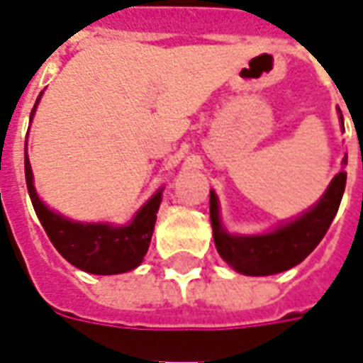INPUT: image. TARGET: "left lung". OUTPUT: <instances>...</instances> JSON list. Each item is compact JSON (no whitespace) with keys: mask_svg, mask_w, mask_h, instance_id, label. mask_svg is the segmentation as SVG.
<instances>
[{"mask_svg":"<svg viewBox=\"0 0 363 363\" xmlns=\"http://www.w3.org/2000/svg\"><path fill=\"white\" fill-rule=\"evenodd\" d=\"M344 186L346 171H340L315 208L272 233L252 237L229 235L221 228L218 198L210 192V220L216 249L229 267L247 276H270L296 267L311 255L328 231L342 200Z\"/></svg>","mask_w":363,"mask_h":363,"instance_id":"obj_1","label":"left lung"}]
</instances>
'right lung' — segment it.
Returning a JSON list of instances; mask_svg holds the SVG:
<instances>
[{"mask_svg":"<svg viewBox=\"0 0 363 363\" xmlns=\"http://www.w3.org/2000/svg\"><path fill=\"white\" fill-rule=\"evenodd\" d=\"M33 112H30V118H33ZM25 179H27L28 196L46 235L67 262H72L79 270L89 274H103V276L104 274H122L140 267L150 247L151 235H153L157 210L161 204V190L150 198V202L143 204L130 225L112 228L104 223L69 221L48 210L40 202V198L36 196V190L33 186V171H30V163L27 157H25Z\"/></svg>","mask_w":363,"mask_h":363,"instance_id":"right-lung-1","label":"right lung"}]
</instances>
